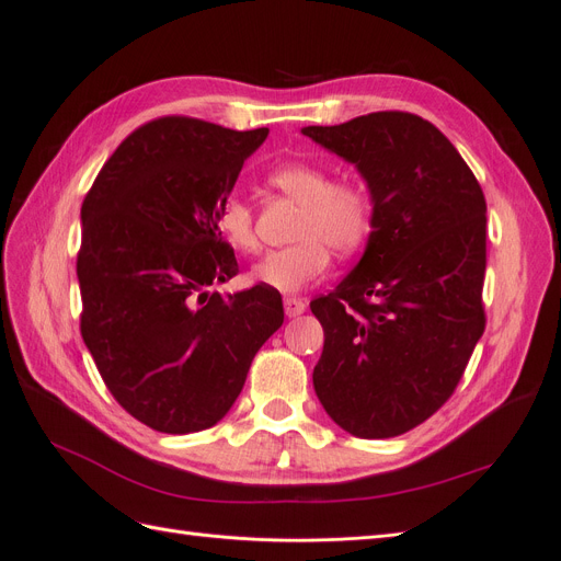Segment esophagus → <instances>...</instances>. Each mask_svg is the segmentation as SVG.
<instances>
[{
  "instance_id": "esophagus-1",
  "label": "esophagus",
  "mask_w": 561,
  "mask_h": 561,
  "mask_svg": "<svg viewBox=\"0 0 561 561\" xmlns=\"http://www.w3.org/2000/svg\"><path fill=\"white\" fill-rule=\"evenodd\" d=\"M283 306H285V316L287 318H299L301 312L306 310V301L299 299V297H285Z\"/></svg>"
}]
</instances>
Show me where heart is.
Segmentation results:
<instances>
[{
  "label": "heart",
  "mask_w": 561,
  "mask_h": 561,
  "mask_svg": "<svg viewBox=\"0 0 561 561\" xmlns=\"http://www.w3.org/2000/svg\"><path fill=\"white\" fill-rule=\"evenodd\" d=\"M266 184L299 203L293 237L295 243L268 251L255 266L253 280L278 293H299L318 283L329 268L331 249L339 255L354 253L373 228V199L352 179H331V172L312 161H287L266 172ZM216 228L237 253H255L253 207L230 195L216 211Z\"/></svg>",
  "instance_id": "heart-1"
}]
</instances>
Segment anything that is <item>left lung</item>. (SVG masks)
Segmentation results:
<instances>
[{
	"instance_id": "left-lung-1",
	"label": "left lung",
	"mask_w": 561,
	"mask_h": 561,
	"mask_svg": "<svg viewBox=\"0 0 561 561\" xmlns=\"http://www.w3.org/2000/svg\"><path fill=\"white\" fill-rule=\"evenodd\" d=\"M304 136L354 163L373 197L364 257L310 301L324 329L312 387L350 435L396 437L451 398L485 329V197L449 138L412 112Z\"/></svg>"
}]
</instances>
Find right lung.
I'll return each instance as SVG.
<instances>
[{
    "label": "right lung",
    "mask_w": 561,
    "mask_h": 561,
    "mask_svg": "<svg viewBox=\"0 0 561 561\" xmlns=\"http://www.w3.org/2000/svg\"><path fill=\"white\" fill-rule=\"evenodd\" d=\"M266 136L159 117L130 133L84 195L82 341L107 391L159 433H197L226 416L283 324L272 287L209 293L239 274L216 211Z\"/></svg>",
    "instance_id": "right-lung-1"
}]
</instances>
